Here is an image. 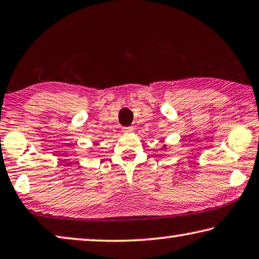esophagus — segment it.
<instances>
[{"label":"esophagus","instance_id":"34e87169","mask_svg":"<svg viewBox=\"0 0 259 259\" xmlns=\"http://www.w3.org/2000/svg\"><path fill=\"white\" fill-rule=\"evenodd\" d=\"M122 133H131V132H133V127H130V126H127V127H122Z\"/></svg>","mask_w":259,"mask_h":259}]
</instances>
